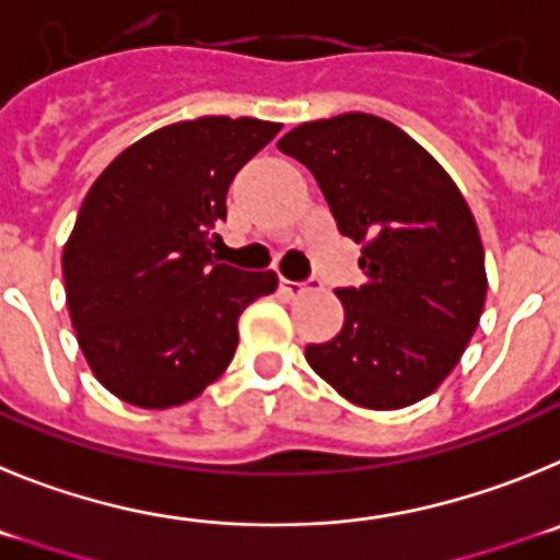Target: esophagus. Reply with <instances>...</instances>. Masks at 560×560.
<instances>
[{
    "label": "esophagus",
    "mask_w": 560,
    "mask_h": 560,
    "mask_svg": "<svg viewBox=\"0 0 560 560\" xmlns=\"http://www.w3.org/2000/svg\"><path fill=\"white\" fill-rule=\"evenodd\" d=\"M315 287H317V281H287V279L279 281V290L284 292L287 299H299V295L315 290Z\"/></svg>",
    "instance_id": "34e87169"
}]
</instances>
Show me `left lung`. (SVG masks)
Wrapping results in <instances>:
<instances>
[{
	"label": "left lung",
	"mask_w": 560,
	"mask_h": 560,
	"mask_svg": "<svg viewBox=\"0 0 560 560\" xmlns=\"http://www.w3.org/2000/svg\"><path fill=\"white\" fill-rule=\"evenodd\" d=\"M279 150L315 175L340 234L362 243L365 284L337 290L342 329L306 346V362L360 407L416 405L460 362L486 304L468 203L416 139L374 114L304 122Z\"/></svg>",
	"instance_id": "left-lung-1"
}]
</instances>
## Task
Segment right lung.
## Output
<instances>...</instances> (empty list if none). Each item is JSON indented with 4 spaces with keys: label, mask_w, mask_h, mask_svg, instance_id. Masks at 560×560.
Wrapping results in <instances>:
<instances>
[{
    "label": "right lung",
    "mask_w": 560,
    "mask_h": 560,
    "mask_svg": "<svg viewBox=\"0 0 560 560\" xmlns=\"http://www.w3.org/2000/svg\"><path fill=\"white\" fill-rule=\"evenodd\" d=\"M281 130L200 117L144 136L110 161L63 248L67 304L94 376L136 407L203 393L236 351V320L276 273L220 265L211 234L234 175Z\"/></svg>",
    "instance_id": "obj_1"
}]
</instances>
